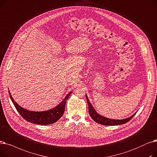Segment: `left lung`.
<instances>
[{
  "mask_svg": "<svg viewBox=\"0 0 157 157\" xmlns=\"http://www.w3.org/2000/svg\"><path fill=\"white\" fill-rule=\"evenodd\" d=\"M86 100H87V102L88 104L89 113V114H90V116L91 117V118L95 122L98 123L99 124H103V125H118V124H124L126 123H127L128 121H129L130 119L134 116V115H135V114H134L130 117L126 118L124 119H119H119H109L105 117H103L96 113L94 109L92 106L91 103L89 102V100L87 96H86Z\"/></svg>",
  "mask_w": 157,
  "mask_h": 157,
  "instance_id": "left-lung-1",
  "label": "left lung"
}]
</instances>
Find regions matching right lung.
<instances>
[{
  "instance_id": "1",
  "label": "right lung",
  "mask_w": 157,
  "mask_h": 157,
  "mask_svg": "<svg viewBox=\"0 0 157 157\" xmlns=\"http://www.w3.org/2000/svg\"><path fill=\"white\" fill-rule=\"evenodd\" d=\"M71 94V92L69 93L66 95L64 99L59 103L57 107H56L54 109L43 112H34L27 110L24 108H22L19 105H18L17 103L14 101V99L13 98V97L11 96L10 93L11 100L13 103L16 109L19 113V114L23 117L26 121L33 123L41 125L54 123L62 117L64 112V108L66 101L68 100Z\"/></svg>"
}]
</instances>
